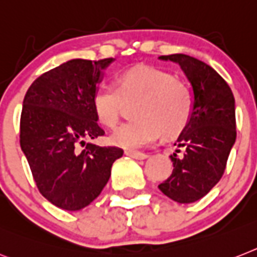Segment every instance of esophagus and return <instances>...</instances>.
<instances>
[{
  "instance_id": "34e87169",
  "label": "esophagus",
  "mask_w": 257,
  "mask_h": 257,
  "mask_svg": "<svg viewBox=\"0 0 257 257\" xmlns=\"http://www.w3.org/2000/svg\"><path fill=\"white\" fill-rule=\"evenodd\" d=\"M124 154L127 156H130V158L138 159V160H143V159L148 158L147 154H144V152H139V151H124Z\"/></svg>"
}]
</instances>
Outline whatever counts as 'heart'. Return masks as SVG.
Segmentation results:
<instances>
[{"label": "heart", "instance_id": "b5f03b06", "mask_svg": "<svg viewBox=\"0 0 257 257\" xmlns=\"http://www.w3.org/2000/svg\"><path fill=\"white\" fill-rule=\"evenodd\" d=\"M134 101L130 115L135 119L120 124L109 138L110 144L138 150L158 139L185 130L193 114V97L185 82L171 71L152 65H135L116 78V89L99 84L92 95V107L103 126L118 123L123 102Z\"/></svg>", "mask_w": 257, "mask_h": 257}]
</instances>
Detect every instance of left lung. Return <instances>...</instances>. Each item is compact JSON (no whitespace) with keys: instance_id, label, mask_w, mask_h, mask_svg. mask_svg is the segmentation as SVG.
I'll return each mask as SVG.
<instances>
[{"instance_id":"1","label":"left lung","mask_w":257,"mask_h":257,"mask_svg":"<svg viewBox=\"0 0 257 257\" xmlns=\"http://www.w3.org/2000/svg\"><path fill=\"white\" fill-rule=\"evenodd\" d=\"M160 59L180 64L192 84L194 102L189 124L175 143L179 148L171 155L172 175L159 189L176 202L192 203L206 196L224 173L236 139L234 94L213 68L196 57L175 54Z\"/></svg>"}]
</instances>
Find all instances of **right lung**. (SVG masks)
Returning a JSON list of instances; mask_svg holds the SVG:
<instances>
[{
  "mask_svg": "<svg viewBox=\"0 0 257 257\" xmlns=\"http://www.w3.org/2000/svg\"><path fill=\"white\" fill-rule=\"evenodd\" d=\"M111 61H67L40 75L23 99L21 148L42 196L60 209L76 211L92 203L109 181L113 163L123 155L122 148L85 144L105 134L92 95Z\"/></svg>",
  "mask_w": 257,
  "mask_h": 257,
  "instance_id": "right-lung-1",
  "label": "right lung"
}]
</instances>
